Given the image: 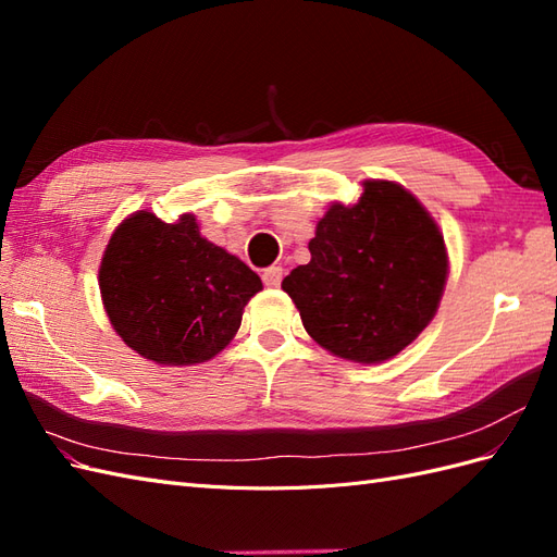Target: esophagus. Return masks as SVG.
<instances>
[{
  "instance_id": "obj_1",
  "label": "esophagus",
  "mask_w": 557,
  "mask_h": 557,
  "mask_svg": "<svg viewBox=\"0 0 557 557\" xmlns=\"http://www.w3.org/2000/svg\"><path fill=\"white\" fill-rule=\"evenodd\" d=\"M281 278H283V269L281 267H269L262 272V281L267 288H278L281 285Z\"/></svg>"
}]
</instances>
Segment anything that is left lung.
Returning <instances> with one entry per match:
<instances>
[{
	"label": "left lung",
	"instance_id": "1",
	"mask_svg": "<svg viewBox=\"0 0 557 557\" xmlns=\"http://www.w3.org/2000/svg\"><path fill=\"white\" fill-rule=\"evenodd\" d=\"M311 260L283 278L311 339L332 356L379 364L423 332L446 288L448 252L430 211L395 181H362L356 205L315 225Z\"/></svg>",
	"mask_w": 557,
	"mask_h": 557
}]
</instances>
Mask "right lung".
<instances>
[{
    "instance_id": "obj_1",
    "label": "right lung",
    "mask_w": 557,
    "mask_h": 557,
    "mask_svg": "<svg viewBox=\"0 0 557 557\" xmlns=\"http://www.w3.org/2000/svg\"><path fill=\"white\" fill-rule=\"evenodd\" d=\"M260 290V276L201 237L193 213L176 223L146 209L129 213L99 264V293L115 334L141 358L166 367L218 356Z\"/></svg>"
}]
</instances>
